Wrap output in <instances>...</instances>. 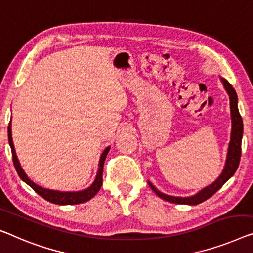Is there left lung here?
Wrapping results in <instances>:
<instances>
[{"label":"left lung","mask_w":253,"mask_h":253,"mask_svg":"<svg viewBox=\"0 0 253 253\" xmlns=\"http://www.w3.org/2000/svg\"><path fill=\"white\" fill-rule=\"evenodd\" d=\"M220 81L223 83L224 88L227 92L229 96V104H231V118H232V131H231V141L228 144V151H227V157H226L225 166L221 174L217 177V179L209 184L208 186L203 187L202 190H200L198 193L191 197H174V195H168L165 194L159 190H157V187L153 185L152 183L149 182L150 187L152 188V191L156 193L158 197L166 200V201L177 203V205H190L195 206L199 205L203 201H206L207 199L216 193L219 188L231 178V177L235 174L237 167H239L240 159H241V143H242V136H243V120L239 112V108H237V95L235 89L233 88V86L226 81L225 78L220 77Z\"/></svg>","instance_id":"1"}]
</instances>
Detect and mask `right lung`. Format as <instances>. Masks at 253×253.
I'll return each mask as SVG.
<instances>
[{"instance_id":"obj_1","label":"right lung","mask_w":253,"mask_h":253,"mask_svg":"<svg viewBox=\"0 0 253 253\" xmlns=\"http://www.w3.org/2000/svg\"><path fill=\"white\" fill-rule=\"evenodd\" d=\"M7 139H9V144L11 148V152H12V160L13 165L16 167V170L20 178L24 182L33 188L37 194H40L41 197L44 198L46 201L55 203V205H79V203L86 202L88 200L92 199L97 192L100 191L101 186H102V172H103V164L107 154L110 150V146L105 148L104 151L101 154L100 161H99V169H97L96 177L92 183V185L88 186L87 188L82 191H73V192H62V191H56V190H50V188H45L40 185H37L36 183H34L32 179L28 178V176L26 175V172L22 169L20 163H19L18 157L16 154V149H14L13 141H12V130H11V122L7 127Z\"/></svg>"}]
</instances>
